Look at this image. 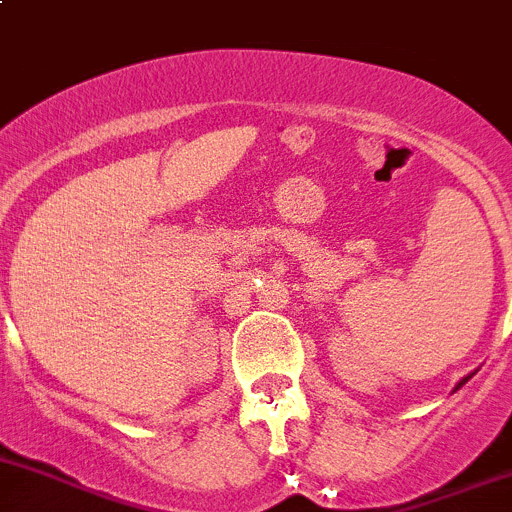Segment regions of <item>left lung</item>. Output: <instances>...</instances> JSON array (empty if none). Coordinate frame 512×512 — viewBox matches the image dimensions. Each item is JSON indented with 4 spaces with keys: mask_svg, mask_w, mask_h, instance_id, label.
<instances>
[{
    "mask_svg": "<svg viewBox=\"0 0 512 512\" xmlns=\"http://www.w3.org/2000/svg\"><path fill=\"white\" fill-rule=\"evenodd\" d=\"M466 382H468V377H463L461 382H458V387H461V384H466ZM458 387H456V389H458Z\"/></svg>",
    "mask_w": 512,
    "mask_h": 512,
    "instance_id": "left-lung-1",
    "label": "left lung"
}]
</instances>
